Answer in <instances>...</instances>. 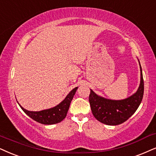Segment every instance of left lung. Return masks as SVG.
Returning a JSON list of instances; mask_svg holds the SVG:
<instances>
[{
    "mask_svg": "<svg viewBox=\"0 0 156 156\" xmlns=\"http://www.w3.org/2000/svg\"><path fill=\"white\" fill-rule=\"evenodd\" d=\"M139 61V60H138ZM140 83L137 91L127 98L112 100L97 95L91 89L89 102L93 115L98 121L107 125H118L129 119L140 104L144 94V81L140 63Z\"/></svg>",
    "mask_w": 156,
    "mask_h": 156,
    "instance_id": "1",
    "label": "left lung"
}]
</instances>
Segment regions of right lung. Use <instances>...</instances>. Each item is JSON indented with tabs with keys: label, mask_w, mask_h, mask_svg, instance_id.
Segmentation results:
<instances>
[{
	"label": "right lung",
	"mask_w": 156,
	"mask_h": 156,
	"mask_svg": "<svg viewBox=\"0 0 156 156\" xmlns=\"http://www.w3.org/2000/svg\"><path fill=\"white\" fill-rule=\"evenodd\" d=\"M78 88V87H76L73 88L64 98V100H62L57 106L50 109L42 110L39 112H32L25 109L19 104V102H17L21 109L34 121L43 124V125H54V124L59 123L66 118L69 107H70V102Z\"/></svg>",
	"instance_id": "obj_1"
}]
</instances>
